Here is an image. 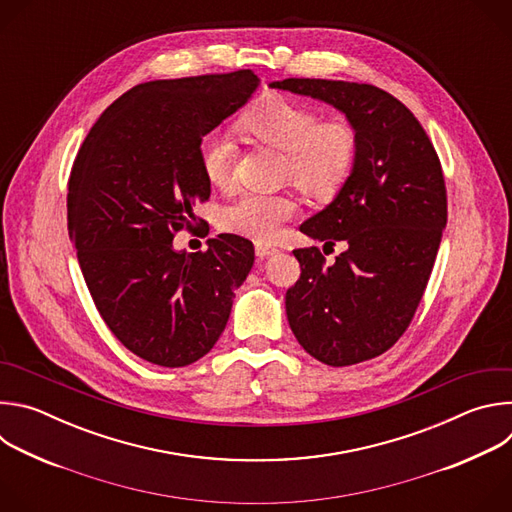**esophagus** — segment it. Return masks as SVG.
Here are the masks:
<instances>
[{
  "instance_id": "1",
  "label": "esophagus",
  "mask_w": 512,
  "mask_h": 512,
  "mask_svg": "<svg viewBox=\"0 0 512 512\" xmlns=\"http://www.w3.org/2000/svg\"><path fill=\"white\" fill-rule=\"evenodd\" d=\"M275 251H277V247H275V245H271V243H261V241H257V243H255V253H257L259 257L273 255Z\"/></svg>"
}]
</instances>
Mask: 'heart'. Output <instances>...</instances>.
Here are the masks:
<instances>
[{
	"label": "heart",
	"instance_id": "b5f03b06",
	"mask_svg": "<svg viewBox=\"0 0 512 512\" xmlns=\"http://www.w3.org/2000/svg\"><path fill=\"white\" fill-rule=\"evenodd\" d=\"M237 129L249 139L285 154L283 176L318 198H330L348 182L358 158V131L342 117L322 119L314 107L267 95L247 107ZM198 164L212 186L233 178L235 148L221 135H204L198 143ZM300 208L291 194L241 192L221 210V227L255 241H271L281 225Z\"/></svg>",
	"mask_w": 512,
	"mask_h": 512
}]
</instances>
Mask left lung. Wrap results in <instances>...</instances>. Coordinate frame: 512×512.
<instances>
[{
    "mask_svg": "<svg viewBox=\"0 0 512 512\" xmlns=\"http://www.w3.org/2000/svg\"><path fill=\"white\" fill-rule=\"evenodd\" d=\"M340 109L358 131V158L338 196L300 227L328 247L296 249L302 273L285 294L291 332L328 367L371 360L409 328L448 223L440 158L415 115L387 91L348 81L271 83Z\"/></svg>",
    "mask_w": 512,
    "mask_h": 512,
    "instance_id": "1",
    "label": "left lung"
}]
</instances>
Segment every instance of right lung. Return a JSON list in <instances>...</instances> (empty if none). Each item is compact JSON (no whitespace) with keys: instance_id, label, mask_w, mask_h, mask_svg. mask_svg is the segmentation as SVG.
Listing matches in <instances>:
<instances>
[{"instance_id":"add662e5","label":"right lung","mask_w":512,"mask_h":512,"mask_svg":"<svg viewBox=\"0 0 512 512\" xmlns=\"http://www.w3.org/2000/svg\"><path fill=\"white\" fill-rule=\"evenodd\" d=\"M251 70L143 83L105 109L68 178V235L91 298L117 340L160 367L202 358L223 334L255 249L218 235L174 251L210 182L198 143L257 89Z\"/></svg>"}]
</instances>
